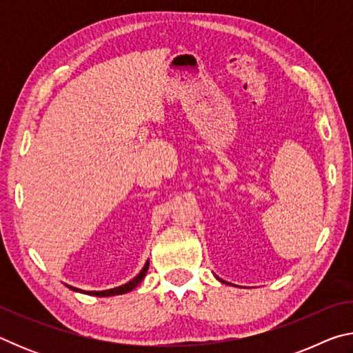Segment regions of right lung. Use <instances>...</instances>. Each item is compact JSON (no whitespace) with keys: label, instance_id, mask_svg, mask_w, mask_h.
Returning <instances> with one entry per match:
<instances>
[{"label":"right lung","instance_id":"add662e5","mask_svg":"<svg viewBox=\"0 0 353 353\" xmlns=\"http://www.w3.org/2000/svg\"><path fill=\"white\" fill-rule=\"evenodd\" d=\"M148 268H149V261H146V265L143 266V270L140 271V274L137 277H134L132 280H130V282H128V283H124V285H121V286H117V288H112V290H105V291H87V294H90V296H99V297H109V296H117V294H124V292H129V291H132L135 286H139V283L141 282L143 280V277L146 276V272H148ZM70 290H73V291H79V292H83L82 290H77V288H73V286H70V285H67Z\"/></svg>","mask_w":353,"mask_h":353}]
</instances>
